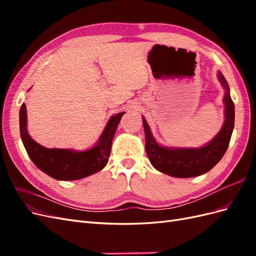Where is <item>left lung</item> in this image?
I'll use <instances>...</instances> for the list:
<instances>
[{"label": "left lung", "mask_w": 256, "mask_h": 256, "mask_svg": "<svg viewBox=\"0 0 256 256\" xmlns=\"http://www.w3.org/2000/svg\"><path fill=\"white\" fill-rule=\"evenodd\" d=\"M218 78L226 90V120L220 132L212 140L198 148H173L164 147L154 140L146 120L143 118L145 131V150L152 166L159 172L173 177L188 178L207 173L218 164L226 154L235 122V106L230 98L228 83L219 72Z\"/></svg>", "instance_id": "obj_1"}]
</instances>
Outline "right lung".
Here are the masks:
<instances>
[{"instance_id":"add662e5","label":"right lung","mask_w":256,"mask_h":256,"mask_svg":"<svg viewBox=\"0 0 256 256\" xmlns=\"http://www.w3.org/2000/svg\"><path fill=\"white\" fill-rule=\"evenodd\" d=\"M125 112L116 114L109 120L96 145L88 150L76 152L63 148H46L30 136L26 129V108L20 109V136L26 152L34 164L50 177L58 180H76L95 174L109 161L112 140L118 122Z\"/></svg>"}]
</instances>
